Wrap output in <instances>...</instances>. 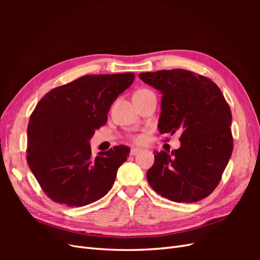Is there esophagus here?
<instances>
[{
    "instance_id": "esophagus-1",
    "label": "esophagus",
    "mask_w": 260,
    "mask_h": 260,
    "mask_svg": "<svg viewBox=\"0 0 260 260\" xmlns=\"http://www.w3.org/2000/svg\"><path fill=\"white\" fill-rule=\"evenodd\" d=\"M140 152H141L140 148H131L130 155H131V156H135V155H138Z\"/></svg>"
}]
</instances>
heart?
Returning a JSON list of instances; mask_svg holds the SVG:
<instances>
[{
  "mask_svg": "<svg viewBox=\"0 0 260 260\" xmlns=\"http://www.w3.org/2000/svg\"><path fill=\"white\" fill-rule=\"evenodd\" d=\"M148 94H154V93L151 90H148V89H140V90H138L135 93V95H133V98H136V96H144V95H148ZM131 140L133 141V142L140 143V142H142V141H143V137L141 136V135H136V136H132L131 137Z\"/></svg>",
  "mask_w": 260,
  "mask_h": 260,
  "instance_id": "1",
  "label": "heart"
}]
</instances>
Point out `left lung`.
Returning a JSON list of instances; mask_svg holds the SVG:
<instances>
[{"mask_svg":"<svg viewBox=\"0 0 260 260\" xmlns=\"http://www.w3.org/2000/svg\"><path fill=\"white\" fill-rule=\"evenodd\" d=\"M141 80L162 94L159 131L181 133L178 149L155 152L146 178L153 190L172 202L207 198L221 180L233 138L229 104L217 84L190 70L141 73Z\"/></svg>","mask_w":260,"mask_h":260,"instance_id":"8db88e82","label":"left lung"}]
</instances>
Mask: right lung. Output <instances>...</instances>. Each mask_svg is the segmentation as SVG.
<instances>
[{"instance_id": "1", "label": "right lung", "mask_w": 260, "mask_h": 260, "mask_svg": "<svg viewBox=\"0 0 260 260\" xmlns=\"http://www.w3.org/2000/svg\"><path fill=\"white\" fill-rule=\"evenodd\" d=\"M135 78L86 75L52 89L37 104L28 123L27 162L52 201L81 207L111 190L130 148L116 145L93 157L89 140Z\"/></svg>"}]
</instances>
